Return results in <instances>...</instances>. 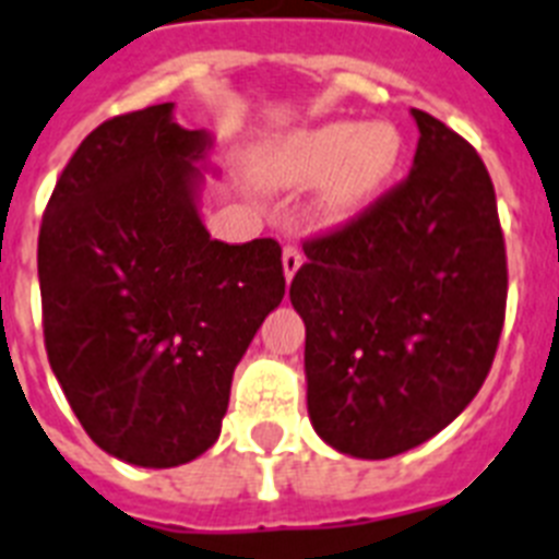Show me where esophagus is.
<instances>
[{"label": "esophagus", "instance_id": "34e87169", "mask_svg": "<svg viewBox=\"0 0 559 559\" xmlns=\"http://www.w3.org/2000/svg\"><path fill=\"white\" fill-rule=\"evenodd\" d=\"M301 264H304L301 247H298V243H287V247H284V275H287V281L293 278Z\"/></svg>", "mask_w": 559, "mask_h": 559}]
</instances>
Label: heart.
<instances>
[{
  "instance_id": "b5f03b06",
  "label": "heart",
  "mask_w": 559,
  "mask_h": 559,
  "mask_svg": "<svg viewBox=\"0 0 559 559\" xmlns=\"http://www.w3.org/2000/svg\"><path fill=\"white\" fill-rule=\"evenodd\" d=\"M401 158V135L386 121H332L289 139L266 164V178L293 187L323 179L321 213L341 222L386 185Z\"/></svg>"
}]
</instances>
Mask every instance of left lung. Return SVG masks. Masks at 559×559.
<instances>
[{"label": "left lung", "mask_w": 559, "mask_h": 559, "mask_svg": "<svg viewBox=\"0 0 559 559\" xmlns=\"http://www.w3.org/2000/svg\"><path fill=\"white\" fill-rule=\"evenodd\" d=\"M420 130L409 176L304 241L289 284L307 323L309 420L330 447L383 461L447 429L480 392L506 321V238L477 150Z\"/></svg>", "instance_id": "1"}]
</instances>
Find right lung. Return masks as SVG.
Masks as SVG:
<instances>
[{
  "label": "right lung",
  "mask_w": 559,
  "mask_h": 559,
  "mask_svg": "<svg viewBox=\"0 0 559 559\" xmlns=\"http://www.w3.org/2000/svg\"><path fill=\"white\" fill-rule=\"evenodd\" d=\"M199 130L153 105L102 121L39 227L50 369L98 449L170 468L207 452L229 383L287 289L281 243L210 238L195 210Z\"/></svg>",
  "instance_id": "right-lung-1"
}]
</instances>
